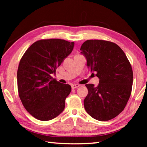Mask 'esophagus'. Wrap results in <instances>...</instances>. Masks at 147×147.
<instances>
[{"label":"esophagus","mask_w":147,"mask_h":147,"mask_svg":"<svg viewBox=\"0 0 147 147\" xmlns=\"http://www.w3.org/2000/svg\"><path fill=\"white\" fill-rule=\"evenodd\" d=\"M80 86L79 84H73V85L71 86V88L72 89H76V88H78Z\"/></svg>","instance_id":"obj_1"}]
</instances>
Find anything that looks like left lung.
<instances>
[{
    "instance_id": "left-lung-1",
    "label": "left lung",
    "mask_w": 147,
    "mask_h": 147,
    "mask_svg": "<svg viewBox=\"0 0 147 147\" xmlns=\"http://www.w3.org/2000/svg\"><path fill=\"white\" fill-rule=\"evenodd\" d=\"M80 51L89 71L99 78L96 87L86 85L88 94L84 100V108L96 120H111L123 111L130 98L133 84L131 64L123 50L111 41L87 40Z\"/></svg>"
}]
</instances>
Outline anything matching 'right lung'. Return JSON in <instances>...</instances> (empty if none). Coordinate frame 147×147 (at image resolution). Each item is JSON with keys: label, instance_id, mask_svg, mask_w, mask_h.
I'll use <instances>...</instances> for the list:
<instances>
[{"label": "right lung", "instance_id": "add662e5", "mask_svg": "<svg viewBox=\"0 0 147 147\" xmlns=\"http://www.w3.org/2000/svg\"><path fill=\"white\" fill-rule=\"evenodd\" d=\"M74 44L60 39H41L20 60L17 74L19 98L26 111L38 120H51L63 111L71 86L59 83L51 74L71 53Z\"/></svg>", "mask_w": 147, "mask_h": 147}]
</instances>
